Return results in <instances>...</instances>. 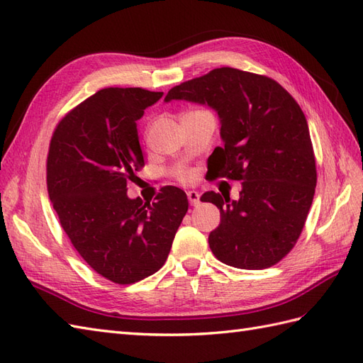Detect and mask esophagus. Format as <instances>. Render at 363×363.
Segmentation results:
<instances>
[{"label":"esophagus","mask_w":363,"mask_h":363,"mask_svg":"<svg viewBox=\"0 0 363 363\" xmlns=\"http://www.w3.org/2000/svg\"><path fill=\"white\" fill-rule=\"evenodd\" d=\"M187 198H189L191 206H198V204H199V193H198V191L189 190V191H187Z\"/></svg>","instance_id":"obj_1"}]
</instances>
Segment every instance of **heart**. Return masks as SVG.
I'll return each mask as SVG.
<instances>
[{"instance_id":"obj_1","label":"heart","mask_w":363,"mask_h":363,"mask_svg":"<svg viewBox=\"0 0 363 363\" xmlns=\"http://www.w3.org/2000/svg\"><path fill=\"white\" fill-rule=\"evenodd\" d=\"M179 178L184 179V181H187V179H190V173L189 172H181L179 173Z\"/></svg>"}]
</instances>
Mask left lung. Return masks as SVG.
Segmentation results:
<instances>
[{
    "mask_svg": "<svg viewBox=\"0 0 363 363\" xmlns=\"http://www.w3.org/2000/svg\"><path fill=\"white\" fill-rule=\"evenodd\" d=\"M207 105L224 147L215 176L241 181L238 199L206 191L221 223L208 235L213 255L238 269H266L289 254L313 204L317 172L306 117L281 85L264 75L216 67L168 91L165 102Z\"/></svg>",
    "mask_w": 363,
    "mask_h": 363,
    "instance_id": "obj_1",
    "label": "left lung"
}]
</instances>
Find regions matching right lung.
Masks as SVG:
<instances>
[{"label": "right lung", "instance_id": "add662e5", "mask_svg": "<svg viewBox=\"0 0 363 363\" xmlns=\"http://www.w3.org/2000/svg\"><path fill=\"white\" fill-rule=\"evenodd\" d=\"M164 92L106 88L63 117L50 139L48 191L63 230L97 274L131 284L157 272L189 210L167 185L155 202L131 199L126 184L143 167L138 121Z\"/></svg>", "mask_w": 363, "mask_h": 363}]
</instances>
